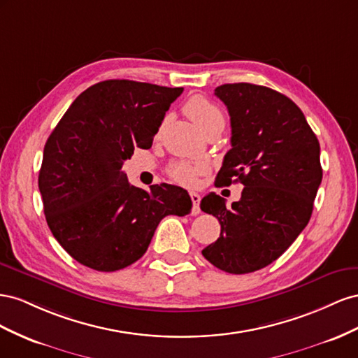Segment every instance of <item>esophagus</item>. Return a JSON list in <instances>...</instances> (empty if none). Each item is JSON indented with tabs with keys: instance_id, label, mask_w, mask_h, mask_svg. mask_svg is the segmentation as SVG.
Returning <instances> with one entry per match:
<instances>
[{
	"instance_id": "34e87169",
	"label": "esophagus",
	"mask_w": 358,
	"mask_h": 358,
	"mask_svg": "<svg viewBox=\"0 0 358 358\" xmlns=\"http://www.w3.org/2000/svg\"><path fill=\"white\" fill-rule=\"evenodd\" d=\"M190 199H192V202H193V208H192V213H193V214H199V213H201V208H199L201 196L198 195L196 192H190Z\"/></svg>"
}]
</instances>
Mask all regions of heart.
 <instances>
[{
	"mask_svg": "<svg viewBox=\"0 0 358 358\" xmlns=\"http://www.w3.org/2000/svg\"><path fill=\"white\" fill-rule=\"evenodd\" d=\"M185 112L203 135H207L213 129L224 126V117L219 106L202 96L190 97L185 105ZM201 171V165H193V163L189 162H178L169 168L168 173L173 181L180 182V185L193 186Z\"/></svg>",
	"mask_w": 358,
	"mask_h": 358,
	"instance_id": "1",
	"label": "heart"
}]
</instances>
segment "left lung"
I'll use <instances>...</instances> for the list:
<instances>
[{"mask_svg":"<svg viewBox=\"0 0 358 358\" xmlns=\"http://www.w3.org/2000/svg\"><path fill=\"white\" fill-rule=\"evenodd\" d=\"M214 94L232 131L216 182L244 189L231 207L216 193L202 198L201 210L220 222V237L202 255L223 271L246 274L278 259L309 223L322 180L320 142L301 109L278 91L238 83Z\"/></svg>","mask_w":358,"mask_h":358,"instance_id":"obj_1","label":"left lung"}]
</instances>
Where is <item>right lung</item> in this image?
<instances>
[{
  "mask_svg": "<svg viewBox=\"0 0 358 358\" xmlns=\"http://www.w3.org/2000/svg\"><path fill=\"white\" fill-rule=\"evenodd\" d=\"M182 88L109 79L80 93L48 138L38 172L48 227L85 267L117 271L144 255L160 220L186 216L178 186H130L121 171L135 147L150 148Z\"/></svg>",
  "mask_w": 358,
  "mask_h": 358,
  "instance_id": "1",
  "label": "right lung"
}]
</instances>
